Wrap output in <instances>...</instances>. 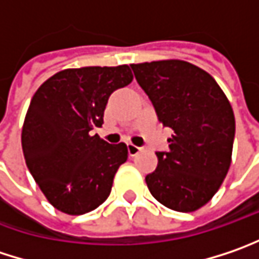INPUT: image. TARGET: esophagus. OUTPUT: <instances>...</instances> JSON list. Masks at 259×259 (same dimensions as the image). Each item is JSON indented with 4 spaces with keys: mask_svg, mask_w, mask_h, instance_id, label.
<instances>
[{
    "mask_svg": "<svg viewBox=\"0 0 259 259\" xmlns=\"http://www.w3.org/2000/svg\"><path fill=\"white\" fill-rule=\"evenodd\" d=\"M127 151H129L130 157H136L139 152H142V148L141 146H136V145L129 144L127 145Z\"/></svg>",
    "mask_w": 259,
    "mask_h": 259,
    "instance_id": "esophagus-1",
    "label": "esophagus"
}]
</instances>
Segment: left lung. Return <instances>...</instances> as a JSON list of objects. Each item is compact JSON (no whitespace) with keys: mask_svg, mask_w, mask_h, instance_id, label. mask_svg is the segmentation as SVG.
Segmentation results:
<instances>
[{"mask_svg":"<svg viewBox=\"0 0 259 259\" xmlns=\"http://www.w3.org/2000/svg\"><path fill=\"white\" fill-rule=\"evenodd\" d=\"M162 126L175 130L168 152L145 177L151 195L164 206L192 212L220 189L232 164L233 108L205 70L183 60L130 64Z\"/></svg>","mask_w":259,"mask_h":259,"instance_id":"left-lung-1","label":"left lung"}]
</instances>
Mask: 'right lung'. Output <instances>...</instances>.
<instances>
[{
    "instance_id": "add662e5",
    "label": "right lung",
    "mask_w": 259,
    "mask_h": 259,
    "mask_svg": "<svg viewBox=\"0 0 259 259\" xmlns=\"http://www.w3.org/2000/svg\"><path fill=\"white\" fill-rule=\"evenodd\" d=\"M133 80L129 66L55 73L38 88L22 129L26 165L48 202L69 215L98 208L110 196L127 146L92 135L115 89Z\"/></svg>"
}]
</instances>
